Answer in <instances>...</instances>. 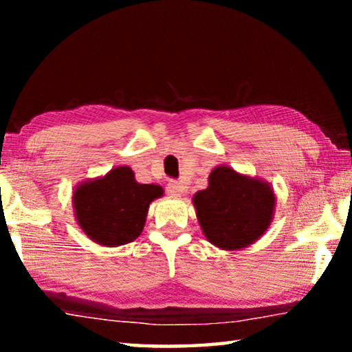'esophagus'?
Listing matches in <instances>:
<instances>
[{
    "label": "esophagus",
    "instance_id": "obj_1",
    "mask_svg": "<svg viewBox=\"0 0 352 352\" xmlns=\"http://www.w3.org/2000/svg\"><path fill=\"white\" fill-rule=\"evenodd\" d=\"M183 190H184L183 183L175 182V180L169 182L168 186H166V192H168V194L170 195V197H182Z\"/></svg>",
    "mask_w": 352,
    "mask_h": 352
}]
</instances>
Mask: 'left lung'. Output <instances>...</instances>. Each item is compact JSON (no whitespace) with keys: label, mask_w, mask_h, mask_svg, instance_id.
Here are the masks:
<instances>
[{"label":"left lung","mask_w":352,"mask_h":352,"mask_svg":"<svg viewBox=\"0 0 352 352\" xmlns=\"http://www.w3.org/2000/svg\"><path fill=\"white\" fill-rule=\"evenodd\" d=\"M192 204L208 242L225 252L250 247L269 230L276 195L270 183L220 164L208 177V188Z\"/></svg>","instance_id":"obj_1"}]
</instances>
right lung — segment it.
Here are the masks:
<instances>
[{
  "label": "right lung",
  "instance_id": "right-lung-1",
  "mask_svg": "<svg viewBox=\"0 0 352 352\" xmlns=\"http://www.w3.org/2000/svg\"><path fill=\"white\" fill-rule=\"evenodd\" d=\"M163 194L160 184H141L129 166H118L74 188L76 222L99 245H126L142 233L148 206Z\"/></svg>",
  "mask_w": 352,
  "mask_h": 352
}]
</instances>
